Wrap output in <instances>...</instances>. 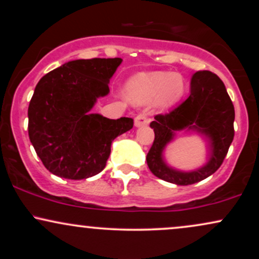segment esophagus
I'll list each match as a JSON object with an SVG mask.
<instances>
[{
    "label": "esophagus",
    "instance_id": "obj_1",
    "mask_svg": "<svg viewBox=\"0 0 259 259\" xmlns=\"http://www.w3.org/2000/svg\"><path fill=\"white\" fill-rule=\"evenodd\" d=\"M148 123H150V118H148L145 113H141V114H139L138 117L135 118V125L136 126H145V125H147Z\"/></svg>",
    "mask_w": 259,
    "mask_h": 259
}]
</instances>
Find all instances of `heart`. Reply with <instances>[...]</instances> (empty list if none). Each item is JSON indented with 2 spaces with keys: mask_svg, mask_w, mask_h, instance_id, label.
<instances>
[{
  "mask_svg": "<svg viewBox=\"0 0 259 259\" xmlns=\"http://www.w3.org/2000/svg\"><path fill=\"white\" fill-rule=\"evenodd\" d=\"M126 92L135 103H146L154 100L156 105L167 107L181 97L184 80L179 74L168 72L141 73L127 82Z\"/></svg>",
  "mask_w": 259,
  "mask_h": 259,
  "instance_id": "heart-1",
  "label": "heart"
}]
</instances>
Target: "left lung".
<instances>
[{"mask_svg": "<svg viewBox=\"0 0 259 259\" xmlns=\"http://www.w3.org/2000/svg\"><path fill=\"white\" fill-rule=\"evenodd\" d=\"M234 119V105L221 78L209 70L195 73L190 96L170 112L157 114L150 124L154 140L146 157L148 168L157 178L177 185H191L206 179L218 170L227 157L235 135ZM186 127L208 135L212 141L210 162L190 174L174 171L161 159V152L172 137V132Z\"/></svg>", "mask_w": 259, "mask_h": 259, "instance_id": "obj_1", "label": "left lung"}]
</instances>
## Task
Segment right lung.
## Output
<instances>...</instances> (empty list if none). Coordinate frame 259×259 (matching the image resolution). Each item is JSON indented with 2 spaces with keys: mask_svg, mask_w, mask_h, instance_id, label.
<instances>
[{
  "mask_svg": "<svg viewBox=\"0 0 259 259\" xmlns=\"http://www.w3.org/2000/svg\"><path fill=\"white\" fill-rule=\"evenodd\" d=\"M121 58L68 62L44 75L28 108L29 139L47 170L80 180L103 170L112 141L134 125L133 118L90 114Z\"/></svg>",
  "mask_w": 259,
  "mask_h": 259,
  "instance_id": "obj_1",
  "label": "right lung"
}]
</instances>
